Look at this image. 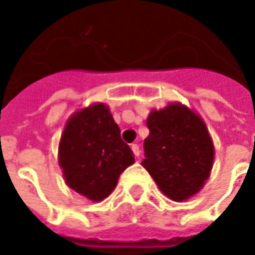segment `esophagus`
Segmentation results:
<instances>
[{
  "mask_svg": "<svg viewBox=\"0 0 255 255\" xmlns=\"http://www.w3.org/2000/svg\"><path fill=\"white\" fill-rule=\"evenodd\" d=\"M131 149H132V153L135 154V157H139L140 154V149L138 145H132L131 146Z\"/></svg>",
  "mask_w": 255,
  "mask_h": 255,
  "instance_id": "obj_1",
  "label": "esophagus"
}]
</instances>
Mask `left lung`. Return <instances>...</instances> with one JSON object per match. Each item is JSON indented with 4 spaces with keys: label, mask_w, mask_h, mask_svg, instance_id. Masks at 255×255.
<instances>
[{
    "label": "left lung",
    "mask_w": 255,
    "mask_h": 255,
    "mask_svg": "<svg viewBox=\"0 0 255 255\" xmlns=\"http://www.w3.org/2000/svg\"><path fill=\"white\" fill-rule=\"evenodd\" d=\"M149 136L143 142L142 165L160 190L182 202L202 189L210 177L214 145L199 116L179 103L153 110L146 120Z\"/></svg>",
    "instance_id": "left-lung-1"
}]
</instances>
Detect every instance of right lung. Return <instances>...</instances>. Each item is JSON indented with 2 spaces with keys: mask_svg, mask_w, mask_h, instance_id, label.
I'll return each mask as SVG.
<instances>
[{
  "mask_svg": "<svg viewBox=\"0 0 255 255\" xmlns=\"http://www.w3.org/2000/svg\"><path fill=\"white\" fill-rule=\"evenodd\" d=\"M133 163L132 150L122 139L106 105H91L66 124L59 143V164L66 183L80 195L101 202Z\"/></svg>",
  "mask_w": 255,
  "mask_h": 255,
  "instance_id": "add662e5",
  "label": "right lung"
}]
</instances>
